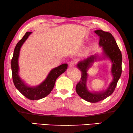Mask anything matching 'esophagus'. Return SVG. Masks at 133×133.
Returning <instances> with one entry per match:
<instances>
[{
	"label": "esophagus",
	"instance_id": "1",
	"mask_svg": "<svg viewBox=\"0 0 133 133\" xmlns=\"http://www.w3.org/2000/svg\"><path fill=\"white\" fill-rule=\"evenodd\" d=\"M76 65V61H71L69 63V66L70 67H73Z\"/></svg>",
	"mask_w": 133,
	"mask_h": 133
}]
</instances>
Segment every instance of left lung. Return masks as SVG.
Masks as SVG:
<instances>
[{
    "mask_svg": "<svg viewBox=\"0 0 133 133\" xmlns=\"http://www.w3.org/2000/svg\"><path fill=\"white\" fill-rule=\"evenodd\" d=\"M95 33L100 38L99 44L102 47L104 58H108L112 63L111 73L113 80L106 90L101 92H90L87 88L88 74L87 71L96 61L97 56L91 55L83 61H79L77 66L81 72V78L77 84L76 90L81 98L90 103H96L108 98L115 91L122 72V54L113 35L108 32L97 30Z\"/></svg>",
    "mask_w": 133,
    "mask_h": 133,
    "instance_id": "obj_1",
    "label": "left lung"
}]
</instances>
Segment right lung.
Wrapping results in <instances>:
<instances>
[{
  "label": "right lung",
  "instance_id": "right-lung-1",
  "mask_svg": "<svg viewBox=\"0 0 133 133\" xmlns=\"http://www.w3.org/2000/svg\"><path fill=\"white\" fill-rule=\"evenodd\" d=\"M31 34V32H26L23 38L16 44L11 60V69L13 81L16 89L26 98L34 100L43 98L49 94L52 90L58 77L65 72L68 68V64H61V65L52 69L48 74L46 79L39 85L34 87L27 85L18 75V60L20 48Z\"/></svg>",
  "mask_w": 133,
  "mask_h": 133
}]
</instances>
